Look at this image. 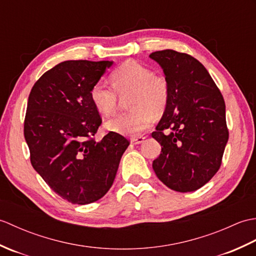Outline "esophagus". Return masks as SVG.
Instances as JSON below:
<instances>
[{"label": "esophagus", "mask_w": 256, "mask_h": 256, "mask_svg": "<svg viewBox=\"0 0 256 256\" xmlns=\"http://www.w3.org/2000/svg\"><path fill=\"white\" fill-rule=\"evenodd\" d=\"M144 140H145V136H142V135H140V136H134V138H131V143L134 144V145L140 144V143L144 142Z\"/></svg>", "instance_id": "esophagus-1"}]
</instances>
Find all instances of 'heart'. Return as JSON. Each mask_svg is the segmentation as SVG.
Listing matches in <instances>:
<instances>
[{
  "instance_id": "obj_1",
  "label": "heart",
  "mask_w": 256,
  "mask_h": 256,
  "mask_svg": "<svg viewBox=\"0 0 256 256\" xmlns=\"http://www.w3.org/2000/svg\"><path fill=\"white\" fill-rule=\"evenodd\" d=\"M112 86L98 81L91 86L92 104L101 114L112 116L118 110L120 98L128 96L131 112L121 114L106 123L112 132L138 135L153 123L154 116L165 112L170 98V86L164 74L135 60H126L110 74Z\"/></svg>"
}]
</instances>
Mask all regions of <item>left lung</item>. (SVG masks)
Returning a JSON list of instances; mask_svg holds the SVG:
<instances>
[{
  "label": "left lung",
  "mask_w": 256,
  "mask_h": 256,
  "mask_svg": "<svg viewBox=\"0 0 256 256\" xmlns=\"http://www.w3.org/2000/svg\"><path fill=\"white\" fill-rule=\"evenodd\" d=\"M170 86L164 116L152 133L162 145L153 170L179 192H194L219 170L229 138L226 103L204 64L172 50L152 52Z\"/></svg>",
  "instance_id": "left-lung-1"
}]
</instances>
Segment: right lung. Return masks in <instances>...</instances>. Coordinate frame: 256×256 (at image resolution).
I'll list each match as a JSON object with an SVG mask.
<instances>
[{"label":"right lung","instance_id":"1","mask_svg":"<svg viewBox=\"0 0 256 256\" xmlns=\"http://www.w3.org/2000/svg\"><path fill=\"white\" fill-rule=\"evenodd\" d=\"M112 64H58L36 81L27 102L24 136L32 166L54 192L74 204L94 202L108 192L130 145L116 132L100 142L94 138L102 118L90 90Z\"/></svg>","mask_w":256,"mask_h":256}]
</instances>
